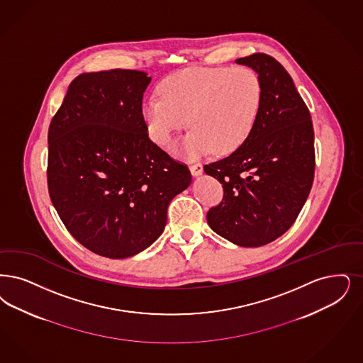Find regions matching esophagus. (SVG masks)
I'll list each match as a JSON object with an SVG mask.
<instances>
[{
    "label": "esophagus",
    "mask_w": 363,
    "mask_h": 363,
    "mask_svg": "<svg viewBox=\"0 0 363 363\" xmlns=\"http://www.w3.org/2000/svg\"><path fill=\"white\" fill-rule=\"evenodd\" d=\"M189 169H190V173L194 175V177L203 174V167L201 163H191V164L189 166Z\"/></svg>",
    "instance_id": "34e87169"
}]
</instances>
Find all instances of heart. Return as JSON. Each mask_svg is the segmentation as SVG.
Returning <instances> with one entry per match:
<instances>
[{"mask_svg": "<svg viewBox=\"0 0 363 363\" xmlns=\"http://www.w3.org/2000/svg\"><path fill=\"white\" fill-rule=\"evenodd\" d=\"M160 94L142 104L148 136L167 145L188 118L191 128L174 147L186 158L212 148L216 154L238 150L254 130L263 104L261 77L247 66L179 70L160 82Z\"/></svg>", "mask_w": 363, "mask_h": 363, "instance_id": "heart-1", "label": "heart"}]
</instances>
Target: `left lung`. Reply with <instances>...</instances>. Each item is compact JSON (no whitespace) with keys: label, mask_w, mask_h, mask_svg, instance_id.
<instances>
[{"label":"left lung","mask_w":363,"mask_h":363,"mask_svg":"<svg viewBox=\"0 0 363 363\" xmlns=\"http://www.w3.org/2000/svg\"><path fill=\"white\" fill-rule=\"evenodd\" d=\"M259 74L263 104L246 142L203 166L223 185L221 203L206 213L209 227L242 247H261L286 233L303 209L315 177L311 113L289 73L270 55L236 59Z\"/></svg>","instance_id":"8db88e82"}]
</instances>
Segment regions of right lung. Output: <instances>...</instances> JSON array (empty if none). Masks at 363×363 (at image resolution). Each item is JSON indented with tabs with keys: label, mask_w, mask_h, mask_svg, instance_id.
Returning <instances> with one entry per match:
<instances>
[{
	"label": "right lung",
	"mask_w": 363,
	"mask_h": 363,
	"mask_svg": "<svg viewBox=\"0 0 363 363\" xmlns=\"http://www.w3.org/2000/svg\"><path fill=\"white\" fill-rule=\"evenodd\" d=\"M151 77L115 69L78 75L48 130L47 184L67 231L94 254L123 259L160 238L188 166L148 138Z\"/></svg>",
	"instance_id": "right-lung-1"
}]
</instances>
